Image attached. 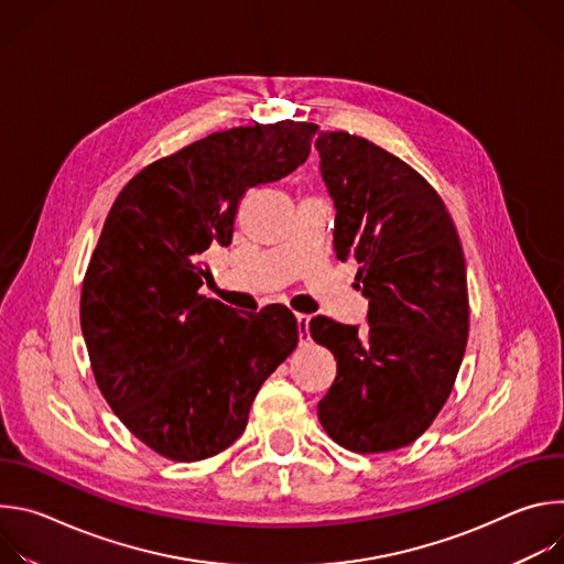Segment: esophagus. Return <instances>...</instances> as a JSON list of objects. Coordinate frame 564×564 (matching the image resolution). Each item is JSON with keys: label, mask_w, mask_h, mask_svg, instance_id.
<instances>
[{"label": "esophagus", "mask_w": 564, "mask_h": 564, "mask_svg": "<svg viewBox=\"0 0 564 564\" xmlns=\"http://www.w3.org/2000/svg\"><path fill=\"white\" fill-rule=\"evenodd\" d=\"M296 326H299V344L307 346L310 344V316L296 314Z\"/></svg>", "instance_id": "34e87169"}]
</instances>
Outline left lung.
<instances>
[{
    "mask_svg": "<svg viewBox=\"0 0 564 564\" xmlns=\"http://www.w3.org/2000/svg\"><path fill=\"white\" fill-rule=\"evenodd\" d=\"M316 149L337 259L359 263L368 299L366 330L310 321L337 359L318 422L352 453L397 451L424 435L455 386L468 341L464 250L444 200L404 160L348 131H324Z\"/></svg>",
    "mask_w": 564,
    "mask_h": 564,
    "instance_id": "obj_1",
    "label": "left lung"
}]
</instances>
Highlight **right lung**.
I'll list each match as a JSON object with an SVG mask.
<instances>
[{"instance_id": "1", "label": "right lung", "mask_w": 564, "mask_h": 564, "mask_svg": "<svg viewBox=\"0 0 564 564\" xmlns=\"http://www.w3.org/2000/svg\"><path fill=\"white\" fill-rule=\"evenodd\" d=\"M316 129L281 120L216 131L140 170L107 214L79 326L107 404L158 455L225 451L299 344L285 305L243 314L198 288L209 252L229 246L240 198L303 165Z\"/></svg>"}]
</instances>
